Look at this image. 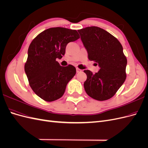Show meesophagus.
I'll use <instances>...</instances> for the list:
<instances>
[{
	"label": "esophagus",
	"mask_w": 148,
	"mask_h": 148,
	"mask_svg": "<svg viewBox=\"0 0 148 148\" xmlns=\"http://www.w3.org/2000/svg\"><path fill=\"white\" fill-rule=\"evenodd\" d=\"M81 71H82L81 69H79L78 68H77V73H79V72H81Z\"/></svg>",
	"instance_id": "obj_1"
}]
</instances>
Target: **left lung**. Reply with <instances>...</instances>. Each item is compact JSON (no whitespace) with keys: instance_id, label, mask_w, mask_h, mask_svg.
Returning a JSON list of instances; mask_svg holds the SVG:
<instances>
[{"instance_id":"1","label":"left lung","mask_w":148,"mask_h":148,"mask_svg":"<svg viewBox=\"0 0 148 148\" xmlns=\"http://www.w3.org/2000/svg\"><path fill=\"white\" fill-rule=\"evenodd\" d=\"M88 54L95 61L99 71L92 74L84 70L87 79L84 83L88 96L97 101H106L113 97L127 77V58L122 44L114 36L97 26H89L78 30Z\"/></svg>"}]
</instances>
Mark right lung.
<instances>
[{"label":"right lung","instance_id":"obj_1","mask_svg":"<svg viewBox=\"0 0 148 148\" xmlns=\"http://www.w3.org/2000/svg\"><path fill=\"white\" fill-rule=\"evenodd\" d=\"M79 38L77 30L56 27L44 30L31 42L25 71L30 87L43 100L60 98L75 75L74 66H60L56 59L65 55L67 44Z\"/></svg>","mask_w":148,"mask_h":148}]
</instances>
